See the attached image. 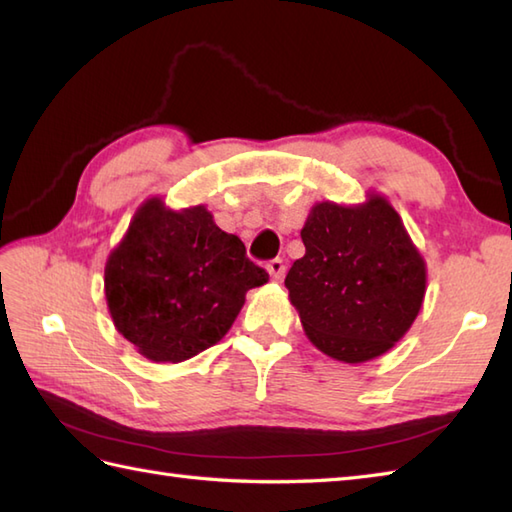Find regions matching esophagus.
Segmentation results:
<instances>
[{
    "instance_id": "1",
    "label": "esophagus",
    "mask_w": 512,
    "mask_h": 512,
    "mask_svg": "<svg viewBox=\"0 0 512 512\" xmlns=\"http://www.w3.org/2000/svg\"><path fill=\"white\" fill-rule=\"evenodd\" d=\"M268 273H270V279L273 281H281L286 275V264L284 259H273V262H268Z\"/></svg>"
}]
</instances>
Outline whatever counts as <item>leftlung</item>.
Returning <instances> with one entry per match:
<instances>
[{"mask_svg": "<svg viewBox=\"0 0 512 512\" xmlns=\"http://www.w3.org/2000/svg\"><path fill=\"white\" fill-rule=\"evenodd\" d=\"M306 255L286 275L288 299L310 343L341 363L389 352L416 321L427 262L383 193L317 202L301 228Z\"/></svg>", "mask_w": 512, "mask_h": 512, "instance_id": "left-lung-1", "label": "left lung"}]
</instances>
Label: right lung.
<instances>
[{"label":"right lung","mask_w":512,"mask_h":512,"mask_svg":"<svg viewBox=\"0 0 512 512\" xmlns=\"http://www.w3.org/2000/svg\"><path fill=\"white\" fill-rule=\"evenodd\" d=\"M114 328L151 363H182L231 330L250 288L268 273L246 257L204 204L171 209L160 195L138 206L105 262Z\"/></svg>","instance_id":"1"}]
</instances>
